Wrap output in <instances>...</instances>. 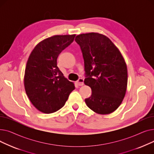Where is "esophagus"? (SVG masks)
Returning a JSON list of instances; mask_svg holds the SVG:
<instances>
[{"label":"esophagus","mask_w":154,"mask_h":154,"mask_svg":"<svg viewBox=\"0 0 154 154\" xmlns=\"http://www.w3.org/2000/svg\"><path fill=\"white\" fill-rule=\"evenodd\" d=\"M84 79H82V78H80V79H79V80H77V84L79 85H80V86H82V85H84Z\"/></svg>","instance_id":"1"}]
</instances>
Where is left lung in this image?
<instances>
[{
  "instance_id": "8db88e82",
  "label": "left lung",
  "mask_w": 154,
  "mask_h": 154,
  "mask_svg": "<svg viewBox=\"0 0 154 154\" xmlns=\"http://www.w3.org/2000/svg\"><path fill=\"white\" fill-rule=\"evenodd\" d=\"M84 60V84L92 89L85 99L97 114L114 112L123 101L127 87V68L123 56L111 40L103 34L91 32L76 36Z\"/></svg>"
}]
</instances>
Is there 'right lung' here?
Instances as JSON below:
<instances>
[{
  "label": "right lung",
  "mask_w": 154,
  "mask_h": 154,
  "mask_svg": "<svg viewBox=\"0 0 154 154\" xmlns=\"http://www.w3.org/2000/svg\"><path fill=\"white\" fill-rule=\"evenodd\" d=\"M75 34L57 35L40 42L30 53L24 75V87L33 106L45 114L60 109L74 84L63 76L57 66L60 52L74 41Z\"/></svg>",
  "instance_id": "right-lung-1"
}]
</instances>
